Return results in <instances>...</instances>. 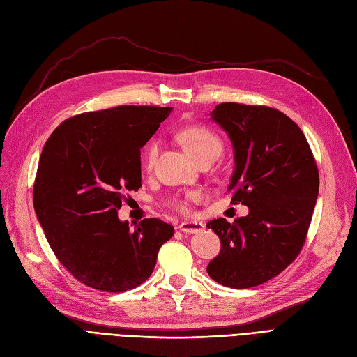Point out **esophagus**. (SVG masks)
<instances>
[{
    "mask_svg": "<svg viewBox=\"0 0 357 357\" xmlns=\"http://www.w3.org/2000/svg\"><path fill=\"white\" fill-rule=\"evenodd\" d=\"M182 233H190V234H194V233H202L204 229V225L202 222H197V221H185L179 224L178 227Z\"/></svg>",
    "mask_w": 357,
    "mask_h": 357,
    "instance_id": "obj_1",
    "label": "esophagus"
}]
</instances>
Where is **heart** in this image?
<instances>
[{
    "label": "heart",
    "mask_w": 357,
    "mask_h": 357,
    "mask_svg": "<svg viewBox=\"0 0 357 357\" xmlns=\"http://www.w3.org/2000/svg\"><path fill=\"white\" fill-rule=\"evenodd\" d=\"M178 137L181 144L185 146L187 151L197 160L199 163L204 162V160H215L220 157L222 151L221 137L211 129L202 128V126H192V128L183 129L178 133ZM158 153H160V142L155 139L149 141L144 148L142 162L148 170H151L155 166ZM199 200H200V194L192 191V192H188L183 199L175 200L174 206L181 212H187L188 206Z\"/></svg>",
    "instance_id": "b5f03b06"
}]
</instances>
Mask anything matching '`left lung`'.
<instances>
[{"mask_svg":"<svg viewBox=\"0 0 357 357\" xmlns=\"http://www.w3.org/2000/svg\"><path fill=\"white\" fill-rule=\"evenodd\" d=\"M234 148L228 191L249 208L229 224L208 222L221 240L208 266L211 278L246 289L275 278L300 254L319 194V170L303 130L283 112L225 102L211 112Z\"/></svg>","mask_w":357,"mask_h":357,"instance_id":"1","label":"left lung"}]
</instances>
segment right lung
Here are the masks:
<instances>
[{
  "label": "right lung",
  "mask_w": 357,
  "mask_h": 357,
  "mask_svg": "<svg viewBox=\"0 0 357 357\" xmlns=\"http://www.w3.org/2000/svg\"><path fill=\"white\" fill-rule=\"evenodd\" d=\"M172 108L121 105L57 126L40 157L33 209L56 258L77 280L126 292L151 275L175 228L158 218L135 229L119 220L126 191L141 187V148Z\"/></svg>",
  "instance_id": "obj_1"
}]
</instances>
